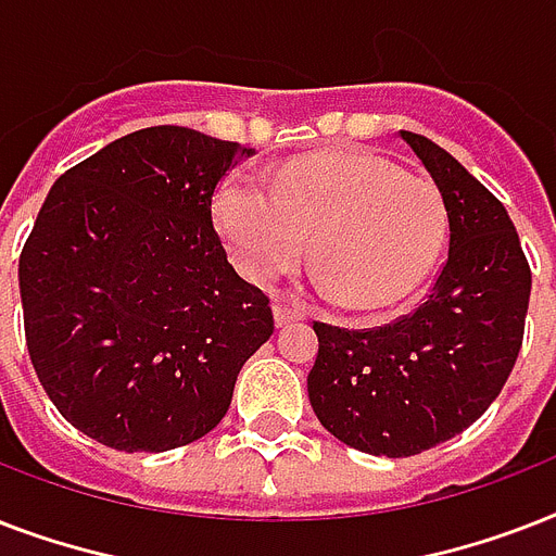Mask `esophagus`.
Segmentation results:
<instances>
[{
    "mask_svg": "<svg viewBox=\"0 0 556 556\" xmlns=\"http://www.w3.org/2000/svg\"><path fill=\"white\" fill-rule=\"evenodd\" d=\"M305 317V308L303 305H294V303H286L282 296L274 300V323H277V329H286L288 323H296Z\"/></svg>",
    "mask_w": 556,
    "mask_h": 556,
    "instance_id": "esophagus-1",
    "label": "esophagus"
}]
</instances>
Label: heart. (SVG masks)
<instances>
[{"label":"heart","instance_id":"obj_1","mask_svg":"<svg viewBox=\"0 0 556 556\" xmlns=\"http://www.w3.org/2000/svg\"><path fill=\"white\" fill-rule=\"evenodd\" d=\"M213 216L253 279L291 268L312 236L323 288L349 308L404 300L430 274L447 230L432 181L364 152L312 155L274 178L236 169L218 185Z\"/></svg>","mask_w":556,"mask_h":556}]
</instances>
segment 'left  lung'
I'll return each mask as SVG.
<instances>
[{"mask_svg":"<svg viewBox=\"0 0 556 556\" xmlns=\"http://www.w3.org/2000/svg\"><path fill=\"white\" fill-rule=\"evenodd\" d=\"M447 210L450 251L413 314L380 329L314 323L308 401L369 456L406 458L456 439L505 387L526 329L531 270L508 210L447 150L401 129Z\"/></svg>","mask_w":556,"mask_h":556,"instance_id":"left-lung-1","label":"left lung"}]
</instances>
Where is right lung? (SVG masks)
Returning a JSON list of instances; mask_svg holds the SVG:
<instances>
[{"label":"right lung","mask_w":556,"mask_h":556,"mask_svg":"<svg viewBox=\"0 0 556 556\" xmlns=\"http://www.w3.org/2000/svg\"><path fill=\"white\" fill-rule=\"evenodd\" d=\"M253 150L150 126L48 192L20 256L30 364L65 421L164 453L225 418L244 361L274 334L268 296L227 262L210 201Z\"/></svg>","instance_id":"add662e5"}]
</instances>
